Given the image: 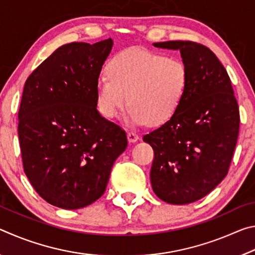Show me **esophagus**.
Here are the masks:
<instances>
[{
	"label": "esophagus",
	"instance_id": "1",
	"mask_svg": "<svg viewBox=\"0 0 255 255\" xmlns=\"http://www.w3.org/2000/svg\"><path fill=\"white\" fill-rule=\"evenodd\" d=\"M127 138H128L129 143H135V141L138 140V138H139V136H138L136 132L129 131V132L127 133Z\"/></svg>",
	"mask_w": 255,
	"mask_h": 255
}]
</instances>
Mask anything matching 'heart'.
<instances>
[{
    "mask_svg": "<svg viewBox=\"0 0 255 255\" xmlns=\"http://www.w3.org/2000/svg\"><path fill=\"white\" fill-rule=\"evenodd\" d=\"M189 70L175 57L131 48L115 56L108 74L97 81V103L108 119H116L130 102L127 122L161 126L174 117L189 92Z\"/></svg>",
    "mask_w": 255,
    "mask_h": 255,
    "instance_id": "1",
    "label": "heart"
}]
</instances>
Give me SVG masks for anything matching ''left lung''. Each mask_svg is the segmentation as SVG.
<instances>
[{
    "instance_id": "obj_1",
    "label": "left lung",
    "mask_w": 255,
    "mask_h": 255,
    "mask_svg": "<svg viewBox=\"0 0 255 255\" xmlns=\"http://www.w3.org/2000/svg\"><path fill=\"white\" fill-rule=\"evenodd\" d=\"M153 45L180 50L190 84L178 114L143 137L154 150L150 183L167 204H191L227 175L239 137V105L225 67L206 46L181 40Z\"/></svg>"
}]
</instances>
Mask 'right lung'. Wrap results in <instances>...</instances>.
I'll return each mask as SVG.
<instances>
[{"label": "right lung", "instance_id": "1", "mask_svg": "<svg viewBox=\"0 0 255 255\" xmlns=\"http://www.w3.org/2000/svg\"><path fill=\"white\" fill-rule=\"evenodd\" d=\"M112 46L110 38L64 45L25 81L18 115L24 173L59 208L98 200L127 147L126 132L97 110V81Z\"/></svg>", "mask_w": 255, "mask_h": 255}]
</instances>
